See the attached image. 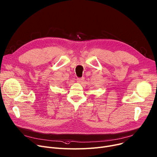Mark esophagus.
I'll use <instances>...</instances> for the list:
<instances>
[{
	"mask_svg": "<svg viewBox=\"0 0 157 157\" xmlns=\"http://www.w3.org/2000/svg\"><path fill=\"white\" fill-rule=\"evenodd\" d=\"M84 80V77H81V78H77V81L78 82H82Z\"/></svg>",
	"mask_w": 157,
	"mask_h": 157,
	"instance_id": "esophagus-1",
	"label": "esophagus"
}]
</instances>
